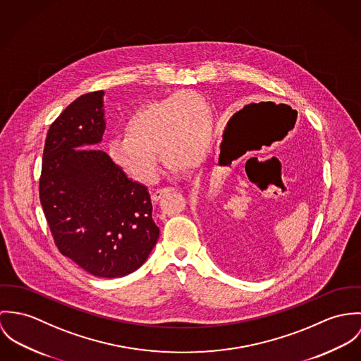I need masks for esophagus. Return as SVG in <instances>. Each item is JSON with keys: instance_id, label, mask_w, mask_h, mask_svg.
Returning <instances> with one entry per match:
<instances>
[{"instance_id": "1", "label": "esophagus", "mask_w": 361, "mask_h": 361, "mask_svg": "<svg viewBox=\"0 0 361 361\" xmlns=\"http://www.w3.org/2000/svg\"><path fill=\"white\" fill-rule=\"evenodd\" d=\"M171 191H174V188H171V187H164V188H161V190H157V191L154 192V195H152V200H154V202H158V200H161L167 192H171Z\"/></svg>"}]
</instances>
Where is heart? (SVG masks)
<instances>
[{"label": "heart", "instance_id": "obj_1", "mask_svg": "<svg viewBox=\"0 0 361 361\" xmlns=\"http://www.w3.org/2000/svg\"><path fill=\"white\" fill-rule=\"evenodd\" d=\"M213 128L207 102L194 92H177L138 108L108 144V154L126 174L149 184L159 176L158 148L176 171L200 164L209 155Z\"/></svg>", "mask_w": 361, "mask_h": 361}]
</instances>
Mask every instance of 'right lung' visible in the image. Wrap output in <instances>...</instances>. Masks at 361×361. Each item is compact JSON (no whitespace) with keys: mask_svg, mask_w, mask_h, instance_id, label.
Returning <instances> with one entry per match:
<instances>
[{"mask_svg":"<svg viewBox=\"0 0 361 361\" xmlns=\"http://www.w3.org/2000/svg\"><path fill=\"white\" fill-rule=\"evenodd\" d=\"M104 91L73 101L48 130L40 202L59 252L94 277L140 269L159 238L148 188L108 154L90 148L105 133Z\"/></svg>","mask_w":361,"mask_h":361,"instance_id":"obj_1","label":"right lung"}]
</instances>
